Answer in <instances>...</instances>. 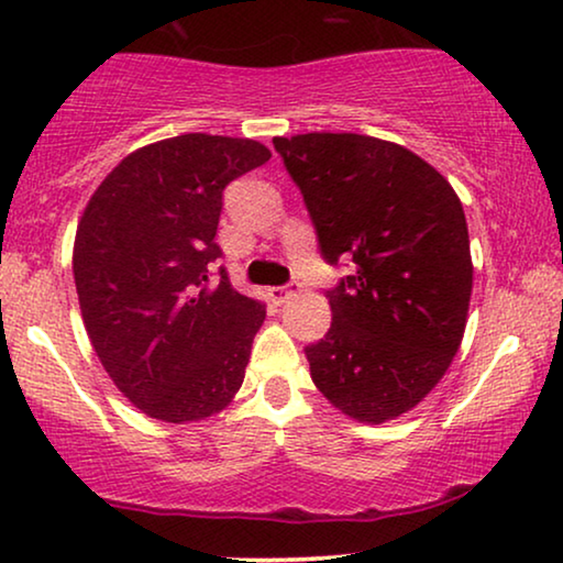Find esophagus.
I'll return each mask as SVG.
<instances>
[{
    "label": "esophagus",
    "mask_w": 563,
    "mask_h": 563,
    "mask_svg": "<svg viewBox=\"0 0 563 563\" xmlns=\"http://www.w3.org/2000/svg\"><path fill=\"white\" fill-rule=\"evenodd\" d=\"M298 290H300V283L298 280H290V283H285V285H275V288H271V292H267V296H271V300H273L275 306H280L288 298L296 296Z\"/></svg>",
    "instance_id": "1"
}]
</instances>
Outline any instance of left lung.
Wrapping results in <instances>:
<instances>
[{"instance_id":"left-lung-1","label":"left lung","mask_w":563,"mask_h":563,"mask_svg":"<svg viewBox=\"0 0 563 563\" xmlns=\"http://www.w3.org/2000/svg\"><path fill=\"white\" fill-rule=\"evenodd\" d=\"M329 265L331 329L306 346L311 379L354 421L416 408L462 344L472 296L464 209L437 168L395 142L352 132L275 137Z\"/></svg>"}]
</instances>
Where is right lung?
<instances>
[{
    "label": "right lung",
    "instance_id": "1",
    "mask_svg": "<svg viewBox=\"0 0 563 563\" xmlns=\"http://www.w3.org/2000/svg\"><path fill=\"white\" fill-rule=\"evenodd\" d=\"M271 161L255 140L180 134L126 155L86 203L74 278L91 346L124 398L165 423L219 413L242 387L265 306L232 288L221 194Z\"/></svg>",
    "mask_w": 563,
    "mask_h": 563
}]
</instances>
